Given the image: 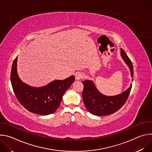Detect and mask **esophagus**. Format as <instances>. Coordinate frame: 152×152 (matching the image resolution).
<instances>
[{"label": "esophagus", "mask_w": 152, "mask_h": 152, "mask_svg": "<svg viewBox=\"0 0 152 152\" xmlns=\"http://www.w3.org/2000/svg\"><path fill=\"white\" fill-rule=\"evenodd\" d=\"M83 77H84L83 75L80 72H77L75 74V78L76 80H80V79L83 78Z\"/></svg>", "instance_id": "34e87169"}]
</instances>
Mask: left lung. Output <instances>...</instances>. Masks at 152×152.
<instances>
[{
    "instance_id": "8db88e82",
    "label": "left lung",
    "mask_w": 152,
    "mask_h": 152,
    "mask_svg": "<svg viewBox=\"0 0 152 152\" xmlns=\"http://www.w3.org/2000/svg\"><path fill=\"white\" fill-rule=\"evenodd\" d=\"M123 59L129 67L131 76L134 75L132 62L127 56L124 50L121 49ZM83 90L82 93L84 104L91 114L102 116L113 114L119 110L126 103L131 92L132 85L121 94L115 96H106L102 94L96 88L94 83L91 80L82 81Z\"/></svg>"
}]
</instances>
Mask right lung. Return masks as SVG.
<instances>
[{
	"mask_svg": "<svg viewBox=\"0 0 152 152\" xmlns=\"http://www.w3.org/2000/svg\"><path fill=\"white\" fill-rule=\"evenodd\" d=\"M17 56L11 72V82L14 93L20 102L29 111L42 115L53 114L58 108L62 96L75 81L72 76L64 80H53L41 88L32 87L21 81L17 72Z\"/></svg>",
	"mask_w": 152,
	"mask_h": 152,
	"instance_id": "right-lung-1",
	"label": "right lung"
}]
</instances>
